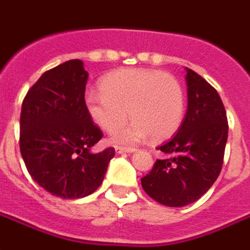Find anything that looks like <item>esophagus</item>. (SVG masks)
I'll list each match as a JSON object with an SVG mask.
<instances>
[{"label":"esophagus","instance_id":"esophagus-1","mask_svg":"<svg viewBox=\"0 0 250 250\" xmlns=\"http://www.w3.org/2000/svg\"><path fill=\"white\" fill-rule=\"evenodd\" d=\"M133 151H136V149H134V147H123V146H118V147H116V153L117 154L133 153Z\"/></svg>","mask_w":250,"mask_h":250}]
</instances>
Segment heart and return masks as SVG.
I'll list each match as a JSON object with an SVG mask.
<instances>
[{
	"label": "heart",
	"mask_w": 250,
	"mask_h": 250,
	"mask_svg": "<svg viewBox=\"0 0 250 250\" xmlns=\"http://www.w3.org/2000/svg\"><path fill=\"white\" fill-rule=\"evenodd\" d=\"M101 91L85 95V110L104 132H113V144L132 145L146 140H165L181 126L185 116V92L172 75L155 69L125 68L101 82Z\"/></svg>",
	"instance_id": "b5f03b06"
}]
</instances>
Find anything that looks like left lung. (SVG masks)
<instances>
[{
	"mask_svg": "<svg viewBox=\"0 0 250 250\" xmlns=\"http://www.w3.org/2000/svg\"><path fill=\"white\" fill-rule=\"evenodd\" d=\"M187 112L178 133L157 149L167 158L157 159L141 179L142 188L155 202L183 207L196 202L220 174L228 120L220 96L211 84L186 68Z\"/></svg>",
	"mask_w": 250,
	"mask_h": 250,
	"instance_id": "1",
	"label": "left lung"
}]
</instances>
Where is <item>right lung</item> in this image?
<instances>
[{"label": "right lung", "instance_id": "obj_1", "mask_svg": "<svg viewBox=\"0 0 250 250\" xmlns=\"http://www.w3.org/2000/svg\"><path fill=\"white\" fill-rule=\"evenodd\" d=\"M88 72L74 59L47 71L21 112L20 149L34 181L54 196L84 198L104 181L114 149L93 153L103 133L84 105Z\"/></svg>", "mask_w": 250, "mask_h": 250}]
</instances>
